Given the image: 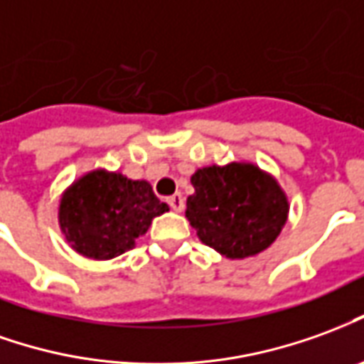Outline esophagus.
Segmentation results:
<instances>
[{
    "instance_id": "1",
    "label": "esophagus",
    "mask_w": 364,
    "mask_h": 364,
    "mask_svg": "<svg viewBox=\"0 0 364 364\" xmlns=\"http://www.w3.org/2000/svg\"><path fill=\"white\" fill-rule=\"evenodd\" d=\"M167 203H169V207L173 208L175 213H181L183 208H185V199H183L181 193H175V195H171V197L167 199Z\"/></svg>"
}]
</instances>
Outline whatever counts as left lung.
<instances>
[{
  "mask_svg": "<svg viewBox=\"0 0 364 364\" xmlns=\"http://www.w3.org/2000/svg\"><path fill=\"white\" fill-rule=\"evenodd\" d=\"M191 185L195 193L187 197L185 217L200 242L230 260L264 252L288 223L286 191L250 161L200 167Z\"/></svg>",
  "mask_w": 364,
  "mask_h": 364,
  "instance_id": "obj_1",
  "label": "left lung"
}]
</instances>
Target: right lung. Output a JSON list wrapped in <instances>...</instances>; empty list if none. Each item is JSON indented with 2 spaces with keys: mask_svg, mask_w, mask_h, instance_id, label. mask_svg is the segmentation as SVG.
<instances>
[{
  "mask_svg": "<svg viewBox=\"0 0 364 364\" xmlns=\"http://www.w3.org/2000/svg\"><path fill=\"white\" fill-rule=\"evenodd\" d=\"M167 210L146 179L92 169L63 191L57 217L75 252L90 260H112L134 248L151 220Z\"/></svg>",
  "mask_w": 364,
  "mask_h": 364,
  "instance_id": "right-lung-1",
  "label": "right lung"
}]
</instances>
